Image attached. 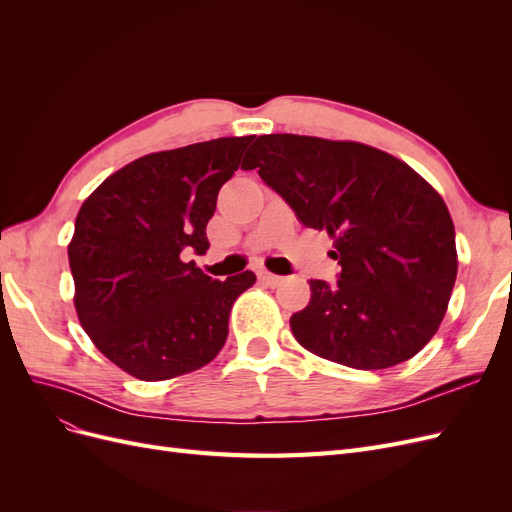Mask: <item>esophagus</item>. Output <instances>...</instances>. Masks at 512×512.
I'll list each match as a JSON object with an SVG mask.
<instances>
[{"label":"esophagus","mask_w":512,"mask_h":512,"mask_svg":"<svg viewBox=\"0 0 512 512\" xmlns=\"http://www.w3.org/2000/svg\"><path fill=\"white\" fill-rule=\"evenodd\" d=\"M258 280H260L262 284H267V286L275 288V286H280V284H282L284 277H280V275H273V273H269V271H260V273H258Z\"/></svg>","instance_id":"34e87169"}]
</instances>
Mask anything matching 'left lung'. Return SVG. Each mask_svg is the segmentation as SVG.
<instances>
[{
	"instance_id": "1",
	"label": "left lung",
	"mask_w": 512,
	"mask_h": 512,
	"mask_svg": "<svg viewBox=\"0 0 512 512\" xmlns=\"http://www.w3.org/2000/svg\"><path fill=\"white\" fill-rule=\"evenodd\" d=\"M247 168L307 228L329 232L335 284L309 280L292 314L297 342L354 369L404 363L436 335L457 277L455 226L442 196L406 162L363 143L258 136Z\"/></svg>"
}]
</instances>
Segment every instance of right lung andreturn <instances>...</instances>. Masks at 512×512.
<instances>
[{"label": "right lung", "instance_id": "right-lung-1", "mask_svg": "<svg viewBox=\"0 0 512 512\" xmlns=\"http://www.w3.org/2000/svg\"><path fill=\"white\" fill-rule=\"evenodd\" d=\"M254 136H228L138 158L104 179L76 215L68 245L74 307L91 342L130 376L158 382L205 367L252 271L213 280L190 254Z\"/></svg>", "mask_w": 512, "mask_h": 512}]
</instances>
